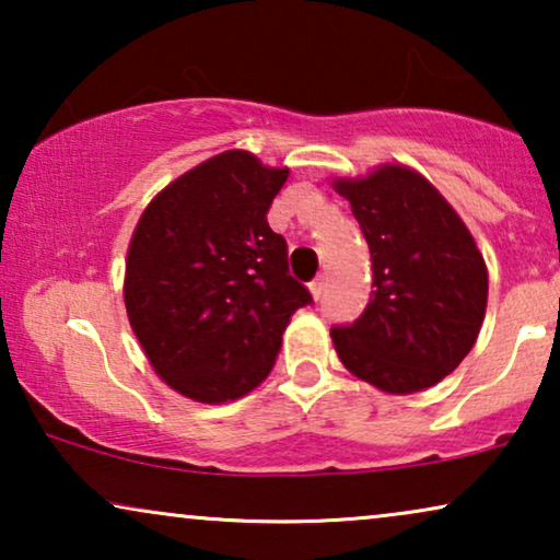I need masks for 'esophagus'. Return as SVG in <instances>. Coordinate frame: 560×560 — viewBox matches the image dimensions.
<instances>
[{
  "label": "esophagus",
  "instance_id": "1",
  "mask_svg": "<svg viewBox=\"0 0 560 560\" xmlns=\"http://www.w3.org/2000/svg\"><path fill=\"white\" fill-rule=\"evenodd\" d=\"M311 293H313V298H316V301H318L320 293H324V275H318V278L311 282Z\"/></svg>",
  "mask_w": 560,
  "mask_h": 560
}]
</instances>
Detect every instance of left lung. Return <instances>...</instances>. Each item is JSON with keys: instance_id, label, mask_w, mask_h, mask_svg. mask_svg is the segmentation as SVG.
<instances>
[{"instance_id": "8db88e82", "label": "left lung", "mask_w": 560, "mask_h": 560, "mask_svg": "<svg viewBox=\"0 0 560 560\" xmlns=\"http://www.w3.org/2000/svg\"><path fill=\"white\" fill-rule=\"evenodd\" d=\"M372 257V295L351 326H334L341 364L389 395L433 387L477 341L487 265L451 203L423 175L382 165L336 178Z\"/></svg>"}]
</instances>
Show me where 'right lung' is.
I'll return each mask as SVG.
<instances>
[{"instance_id": "obj_1", "label": "right lung", "mask_w": 560, "mask_h": 560, "mask_svg": "<svg viewBox=\"0 0 560 560\" xmlns=\"http://www.w3.org/2000/svg\"><path fill=\"white\" fill-rule=\"evenodd\" d=\"M288 167L226 150L160 190L127 252L129 326L175 393L219 405L252 393L290 316L313 303L267 224Z\"/></svg>"}]
</instances>
